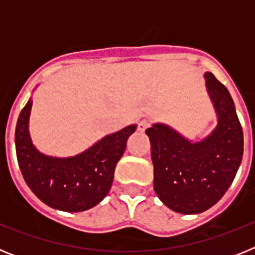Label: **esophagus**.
Wrapping results in <instances>:
<instances>
[{"instance_id": "34e87169", "label": "esophagus", "mask_w": 255, "mask_h": 255, "mask_svg": "<svg viewBox=\"0 0 255 255\" xmlns=\"http://www.w3.org/2000/svg\"><path fill=\"white\" fill-rule=\"evenodd\" d=\"M150 126V121L149 120H145V119H143V120H140L138 123V130L140 132H144L145 130L148 129Z\"/></svg>"}]
</instances>
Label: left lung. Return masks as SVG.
<instances>
[{"label":"left lung","mask_w":255,"mask_h":255,"mask_svg":"<svg viewBox=\"0 0 255 255\" xmlns=\"http://www.w3.org/2000/svg\"><path fill=\"white\" fill-rule=\"evenodd\" d=\"M206 87L217 114L216 129L190 141L164 124L145 130L154 167V191L164 206L182 215L215 206L233 184L242 163L244 136L229 91L212 73Z\"/></svg>","instance_id":"obj_1"}]
</instances>
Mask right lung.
<instances>
[{"instance_id": "right-lung-1", "label": "right lung", "mask_w": 255, "mask_h": 255, "mask_svg": "<svg viewBox=\"0 0 255 255\" xmlns=\"http://www.w3.org/2000/svg\"><path fill=\"white\" fill-rule=\"evenodd\" d=\"M31 105L30 98L20 112L15 130L17 162L30 190L44 204L58 211L83 212L97 206L111 189L116 164L136 125L107 135L74 157L58 158L40 153L31 141Z\"/></svg>"}]
</instances>
